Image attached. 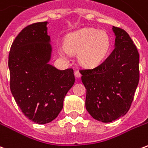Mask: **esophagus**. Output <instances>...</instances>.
Instances as JSON below:
<instances>
[{"instance_id":"esophagus-1","label":"esophagus","mask_w":148,"mask_h":148,"mask_svg":"<svg viewBox=\"0 0 148 148\" xmlns=\"http://www.w3.org/2000/svg\"><path fill=\"white\" fill-rule=\"evenodd\" d=\"M74 75H75V77H80L82 74H81V73L79 71H76V72L74 73Z\"/></svg>"}]
</instances>
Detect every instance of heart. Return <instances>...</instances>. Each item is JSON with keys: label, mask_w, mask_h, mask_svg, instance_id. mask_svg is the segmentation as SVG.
<instances>
[{"label": "heart", "mask_w": 148, "mask_h": 148, "mask_svg": "<svg viewBox=\"0 0 148 148\" xmlns=\"http://www.w3.org/2000/svg\"><path fill=\"white\" fill-rule=\"evenodd\" d=\"M111 39L105 31L85 28L70 34L66 39V48L60 47L59 55L67 58L69 53L77 54L78 61L86 67L101 64L109 55Z\"/></svg>", "instance_id": "heart-1"}]
</instances>
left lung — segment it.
I'll return each instance as SVG.
<instances>
[{"instance_id": "left-lung-1", "label": "left lung", "mask_w": 148, "mask_h": 148, "mask_svg": "<svg viewBox=\"0 0 148 148\" xmlns=\"http://www.w3.org/2000/svg\"><path fill=\"white\" fill-rule=\"evenodd\" d=\"M115 48L102 63L81 70L86 89V108L91 116L109 123L126 114L140 80V55L129 35L112 26Z\"/></svg>"}]
</instances>
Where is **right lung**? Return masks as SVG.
Here are the masks:
<instances>
[{
    "label": "right lung",
    "mask_w": 148,
    "mask_h": 148,
    "mask_svg": "<svg viewBox=\"0 0 148 148\" xmlns=\"http://www.w3.org/2000/svg\"><path fill=\"white\" fill-rule=\"evenodd\" d=\"M47 24L39 22L24 27L8 55L12 94L24 116L39 124L58 116L75 81L73 69L60 71L49 63L52 47Z\"/></svg>",
    "instance_id": "right-lung-1"
}]
</instances>
